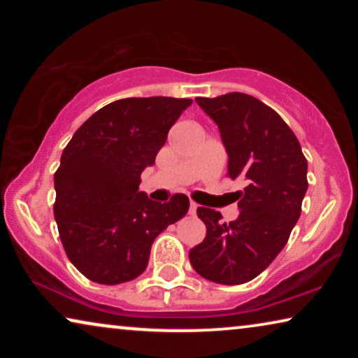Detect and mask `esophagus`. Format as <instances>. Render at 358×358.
Instances as JSON below:
<instances>
[{
    "mask_svg": "<svg viewBox=\"0 0 358 358\" xmlns=\"http://www.w3.org/2000/svg\"><path fill=\"white\" fill-rule=\"evenodd\" d=\"M197 207H199V205H197V203H195V202H192V200H190V207H189V213H190V215H195V213H197Z\"/></svg>",
    "mask_w": 358,
    "mask_h": 358,
    "instance_id": "esophagus-1",
    "label": "esophagus"
}]
</instances>
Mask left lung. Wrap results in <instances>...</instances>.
Instances as JSON below:
<instances>
[{
    "instance_id": "8db88e82",
    "label": "left lung",
    "mask_w": 358,
    "mask_h": 358,
    "mask_svg": "<svg viewBox=\"0 0 358 358\" xmlns=\"http://www.w3.org/2000/svg\"><path fill=\"white\" fill-rule=\"evenodd\" d=\"M195 102L218 125L228 176L246 182L234 222L199 207L207 236L190 249L195 272L222 285H239L266 271L285 246L301 213L308 163L300 141L280 115L256 97L228 92Z\"/></svg>"
}]
</instances>
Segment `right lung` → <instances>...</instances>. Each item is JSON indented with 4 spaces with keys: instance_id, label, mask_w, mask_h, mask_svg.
Here are the masks:
<instances>
[{
    "instance_id": "add662e5",
    "label": "right lung",
    "mask_w": 358,
    "mask_h": 358,
    "mask_svg": "<svg viewBox=\"0 0 358 358\" xmlns=\"http://www.w3.org/2000/svg\"><path fill=\"white\" fill-rule=\"evenodd\" d=\"M190 104L163 96L110 102L63 150L53 212L68 259L90 280H134L148 266L155 238L187 213V195L153 202L138 185Z\"/></svg>"
}]
</instances>
